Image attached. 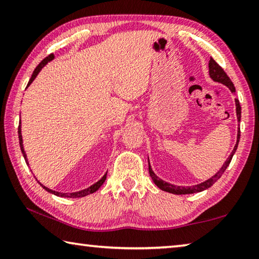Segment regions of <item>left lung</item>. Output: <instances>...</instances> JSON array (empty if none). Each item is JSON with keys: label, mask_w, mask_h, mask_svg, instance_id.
<instances>
[{"label": "left lung", "mask_w": 259, "mask_h": 259, "mask_svg": "<svg viewBox=\"0 0 259 259\" xmlns=\"http://www.w3.org/2000/svg\"><path fill=\"white\" fill-rule=\"evenodd\" d=\"M209 75L214 82H219V83H222V84H225L232 91V94H235V87H234L233 83H232L231 78L227 76V74L224 72V69L219 66V65L212 58H210V61H209ZM235 106H236V116H238V120L240 121L241 120V106H240V103H239L238 99H235ZM239 140H240V129L238 131V138H236V144H235V146L233 148V151H232V153H231V155L229 156V159L225 161V163L223 164V166L221 169H219V171L216 175H213V176L211 178H209L208 181H205V182L201 183V184H198V185L184 187V186L172 185V184H169V183H166L164 181H162V179L157 177L156 175L154 174V171H153L152 168H151L150 161H148V171H150V176L152 177L153 182H154L155 185L159 187L160 190L164 191V192L172 193V194L182 195V194H192V193L202 192L204 190H207V188H209L210 186H212L213 184L222 177V175L224 174L226 168L231 163V160L234 155L236 148H238Z\"/></svg>", "instance_id": "8db88e82"}]
</instances>
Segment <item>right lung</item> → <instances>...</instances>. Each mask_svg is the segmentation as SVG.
<instances>
[{"label": "right lung", "mask_w": 259, "mask_h": 259, "mask_svg": "<svg viewBox=\"0 0 259 259\" xmlns=\"http://www.w3.org/2000/svg\"><path fill=\"white\" fill-rule=\"evenodd\" d=\"M55 58V56L54 55H50V56H48L47 58H45L43 59L40 64L37 65V67L34 69V72H33V74H32V76H30V80L28 81V84H27V87H29V84L30 83H32L34 80H35V77L37 76V74L40 73V71L41 69L46 66V65L49 63V61H51L52 59ZM18 136H19V145H20V150H21V153H23V155H24V157H25V161H26V163L28 164V162H27V155H26V153H25V150H24V145H23V136H21V122H19V126H18ZM106 175H107V172L104 175V176L102 177V179H99V181L97 182V183H95L94 185H91L90 187H88V188H84V190H82V191H78V192H73V193H60V192H56V191H52V190H50V188H48V187H46L45 185H42V184L38 182V184H40V185L45 188V190L47 191V192H49V193H51V194H55V195H57V196H60V198H83V196H85V195H89V194H91V193H95L96 191L98 190V188L103 185L104 184V182L106 181Z\"/></svg>", "instance_id": "obj_1"}]
</instances>
